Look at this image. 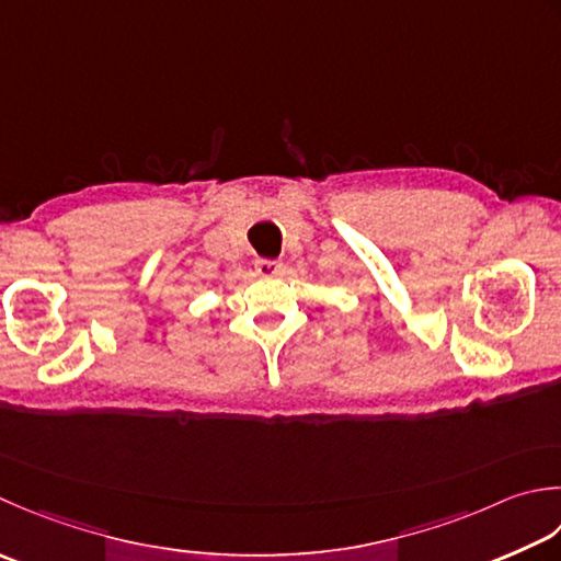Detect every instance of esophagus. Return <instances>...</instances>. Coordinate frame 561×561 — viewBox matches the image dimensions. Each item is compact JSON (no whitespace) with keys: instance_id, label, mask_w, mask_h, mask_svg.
I'll return each instance as SVG.
<instances>
[{"instance_id":"34e87169","label":"esophagus","mask_w":561,"mask_h":561,"mask_svg":"<svg viewBox=\"0 0 561 561\" xmlns=\"http://www.w3.org/2000/svg\"><path fill=\"white\" fill-rule=\"evenodd\" d=\"M255 272H257V277H265V279L277 277V274L282 272V262H277V260H257Z\"/></svg>"}]
</instances>
